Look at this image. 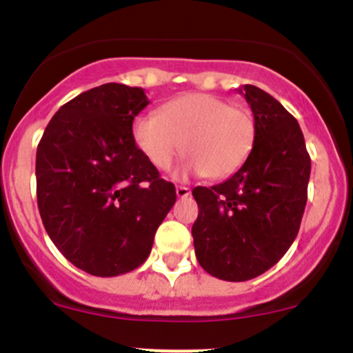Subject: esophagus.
Segmentation results:
<instances>
[{"label": "esophagus", "instance_id": "obj_1", "mask_svg": "<svg viewBox=\"0 0 353 353\" xmlns=\"http://www.w3.org/2000/svg\"><path fill=\"white\" fill-rule=\"evenodd\" d=\"M176 194H177V198H188L191 194V190L188 186H177Z\"/></svg>", "mask_w": 353, "mask_h": 353}]
</instances>
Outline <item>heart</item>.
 <instances>
[{
	"mask_svg": "<svg viewBox=\"0 0 353 353\" xmlns=\"http://www.w3.org/2000/svg\"><path fill=\"white\" fill-rule=\"evenodd\" d=\"M133 137L157 169H169L183 145L188 157L181 172L223 179L239 170L251 155L256 121L245 105L196 92L174 99L159 114L138 117Z\"/></svg>",
	"mask_w": 353,
	"mask_h": 353,
	"instance_id": "heart-1",
	"label": "heart"
}]
</instances>
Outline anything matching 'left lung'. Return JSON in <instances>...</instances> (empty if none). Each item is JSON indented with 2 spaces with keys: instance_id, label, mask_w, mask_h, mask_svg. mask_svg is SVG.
Listing matches in <instances>:
<instances>
[{
  "instance_id": "1",
  "label": "left lung",
  "mask_w": 353,
  "mask_h": 353,
  "mask_svg": "<svg viewBox=\"0 0 353 353\" xmlns=\"http://www.w3.org/2000/svg\"><path fill=\"white\" fill-rule=\"evenodd\" d=\"M241 94L251 105L256 141L234 176L193 196L194 252L205 272L227 282H245L280 261L297 237L307 201L311 157L297 119L254 85Z\"/></svg>"
}]
</instances>
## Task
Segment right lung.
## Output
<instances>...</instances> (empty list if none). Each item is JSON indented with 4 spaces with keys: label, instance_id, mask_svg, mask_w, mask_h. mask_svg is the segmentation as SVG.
<instances>
[{
    "label": "right lung",
    "instance_id": "obj_1",
    "mask_svg": "<svg viewBox=\"0 0 353 353\" xmlns=\"http://www.w3.org/2000/svg\"><path fill=\"white\" fill-rule=\"evenodd\" d=\"M150 104L143 88L105 83L59 108L35 157L37 205L46 232L77 268L117 276L148 258L176 203L137 147L134 116Z\"/></svg>",
    "mask_w": 353,
    "mask_h": 353
}]
</instances>
